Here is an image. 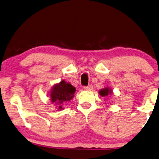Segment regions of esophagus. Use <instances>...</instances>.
I'll return each instance as SVG.
<instances>
[{"label":"esophagus","mask_w":159,"mask_h":159,"mask_svg":"<svg viewBox=\"0 0 159 159\" xmlns=\"http://www.w3.org/2000/svg\"><path fill=\"white\" fill-rule=\"evenodd\" d=\"M92 89H93L92 85H89L88 86H85V87L84 88V89L86 91H91V90H92Z\"/></svg>","instance_id":"esophagus-1"}]
</instances>
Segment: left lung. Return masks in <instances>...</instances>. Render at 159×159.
I'll use <instances>...</instances> for the list:
<instances>
[{"label":"left lung","instance_id":"1","mask_svg":"<svg viewBox=\"0 0 159 159\" xmlns=\"http://www.w3.org/2000/svg\"><path fill=\"white\" fill-rule=\"evenodd\" d=\"M113 94V89L111 87H109V86H105V88L102 89L99 91V94L101 97H107Z\"/></svg>","mask_w":159,"mask_h":159}]
</instances>
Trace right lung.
<instances>
[{
	"mask_svg": "<svg viewBox=\"0 0 159 159\" xmlns=\"http://www.w3.org/2000/svg\"><path fill=\"white\" fill-rule=\"evenodd\" d=\"M75 90V88L70 84L62 80L60 83L54 84L48 94L51 103L55 105L57 111H62L64 110L63 105L73 98Z\"/></svg>",
	"mask_w": 159,
	"mask_h": 159,
	"instance_id": "obj_1",
	"label": "right lung"
}]
</instances>
